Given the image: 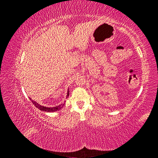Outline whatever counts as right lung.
<instances>
[{
  "label": "right lung",
  "instance_id": "obj_1",
  "mask_svg": "<svg viewBox=\"0 0 158 158\" xmlns=\"http://www.w3.org/2000/svg\"><path fill=\"white\" fill-rule=\"evenodd\" d=\"M68 96H69V90L68 91V94H67L66 98H68ZM30 100H31V101L32 102V103H33V105H34L35 106L37 109H39L40 110L43 111H47V112H54V111H58V110H60V109H61V108H62L63 106V105H60L58 106H55V107H46V106H43L40 105L38 103H37L36 102H35V101H33V100H31V98H30ZM63 105H64V104H63Z\"/></svg>",
  "mask_w": 158,
  "mask_h": 158
}]
</instances>
